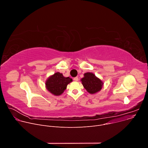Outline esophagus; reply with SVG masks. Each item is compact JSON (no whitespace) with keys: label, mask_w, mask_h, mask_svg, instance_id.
<instances>
[{"label":"esophagus","mask_w":148,"mask_h":148,"mask_svg":"<svg viewBox=\"0 0 148 148\" xmlns=\"http://www.w3.org/2000/svg\"><path fill=\"white\" fill-rule=\"evenodd\" d=\"M74 80L75 81H78V78L77 77H76L74 78Z\"/></svg>","instance_id":"1"}]
</instances>
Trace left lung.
<instances>
[{
  "instance_id": "1",
  "label": "left lung",
  "mask_w": 148,
  "mask_h": 148,
  "mask_svg": "<svg viewBox=\"0 0 148 148\" xmlns=\"http://www.w3.org/2000/svg\"><path fill=\"white\" fill-rule=\"evenodd\" d=\"M84 77L81 78V81L87 92L90 94H95L102 89L103 83L92 73H86L84 74Z\"/></svg>"
}]
</instances>
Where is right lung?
<instances>
[{"label":"right lung","mask_w":148,"mask_h":148,"mask_svg":"<svg viewBox=\"0 0 148 148\" xmlns=\"http://www.w3.org/2000/svg\"><path fill=\"white\" fill-rule=\"evenodd\" d=\"M72 81V78L69 77H65L62 74L57 72L46 80V87L50 93L58 96L64 92L68 84Z\"/></svg>","instance_id":"right-lung-1"}]
</instances>
